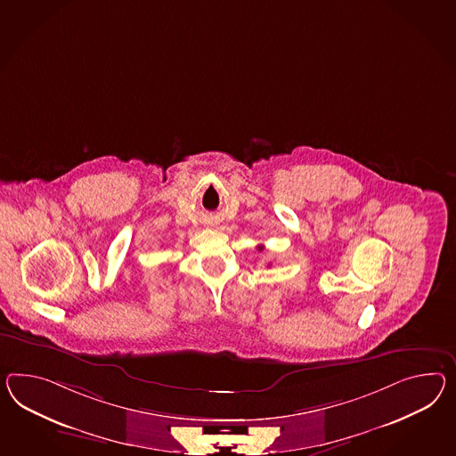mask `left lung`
I'll return each mask as SVG.
<instances>
[{
	"instance_id": "left-lung-1",
	"label": "left lung",
	"mask_w": 456,
	"mask_h": 456,
	"mask_svg": "<svg viewBox=\"0 0 456 456\" xmlns=\"http://www.w3.org/2000/svg\"><path fill=\"white\" fill-rule=\"evenodd\" d=\"M257 248H259V249H263V248H261V246H257Z\"/></svg>"
}]
</instances>
